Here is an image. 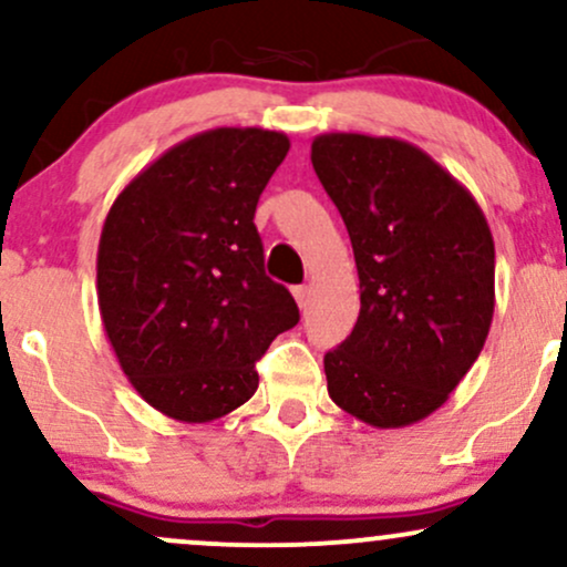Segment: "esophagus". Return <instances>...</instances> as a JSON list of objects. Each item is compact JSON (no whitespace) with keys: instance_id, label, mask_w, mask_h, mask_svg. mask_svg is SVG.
Returning <instances> with one entry per match:
<instances>
[{"instance_id":"1","label":"esophagus","mask_w":567,"mask_h":567,"mask_svg":"<svg viewBox=\"0 0 567 567\" xmlns=\"http://www.w3.org/2000/svg\"><path fill=\"white\" fill-rule=\"evenodd\" d=\"M292 296H296V303L306 309V303H309V288H306V285H298V288H292Z\"/></svg>"}]
</instances>
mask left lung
Returning a JSON list of instances; mask_svg holds the SVG:
<instances>
[{"mask_svg": "<svg viewBox=\"0 0 567 567\" xmlns=\"http://www.w3.org/2000/svg\"><path fill=\"white\" fill-rule=\"evenodd\" d=\"M311 165L360 275L354 330L324 354L330 400L370 426H410L445 405L485 347L496 306L491 226L408 141L324 133Z\"/></svg>", "mask_w": 567, "mask_h": 567, "instance_id": "1", "label": "left lung"}]
</instances>
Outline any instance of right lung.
Listing matches in <instances>:
<instances>
[{"mask_svg":"<svg viewBox=\"0 0 567 567\" xmlns=\"http://www.w3.org/2000/svg\"><path fill=\"white\" fill-rule=\"evenodd\" d=\"M285 133L216 127L175 143L122 188L97 243V309L143 400L186 424L245 405L256 362L298 324L266 277L256 205Z\"/></svg>","mask_w":567,"mask_h":567,"instance_id":"add662e5","label":"right lung"}]
</instances>
